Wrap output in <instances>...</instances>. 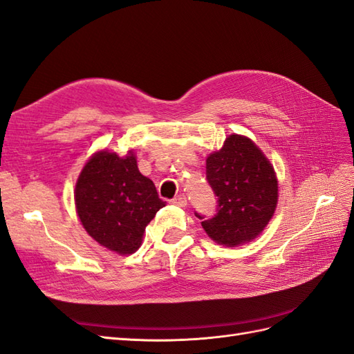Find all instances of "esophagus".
Returning <instances> with one entry per match:
<instances>
[{"instance_id":"obj_1","label":"esophagus","mask_w":354,"mask_h":354,"mask_svg":"<svg viewBox=\"0 0 354 354\" xmlns=\"http://www.w3.org/2000/svg\"><path fill=\"white\" fill-rule=\"evenodd\" d=\"M171 203L176 205V206H180V207H185L187 206V196L180 193L174 200H171Z\"/></svg>"}]
</instances>
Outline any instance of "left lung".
<instances>
[{
	"label": "left lung",
	"instance_id": "8db88e82",
	"mask_svg": "<svg viewBox=\"0 0 354 354\" xmlns=\"http://www.w3.org/2000/svg\"><path fill=\"white\" fill-rule=\"evenodd\" d=\"M206 179L214 189L216 214L203 219L207 236L225 246H239L266 228L277 205V178L261 149L246 136L231 135L206 160Z\"/></svg>",
	"mask_w": 354,
	"mask_h": 354
}]
</instances>
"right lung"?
Returning <instances> with one entry per match:
<instances>
[{"label":"right lung","instance_id":"obj_1","mask_svg":"<svg viewBox=\"0 0 354 354\" xmlns=\"http://www.w3.org/2000/svg\"><path fill=\"white\" fill-rule=\"evenodd\" d=\"M166 206L153 180L140 174L132 151L127 157L99 151L75 185V207L87 233L99 245L129 255L142 243L149 221Z\"/></svg>","mask_w":354,"mask_h":354}]
</instances>
